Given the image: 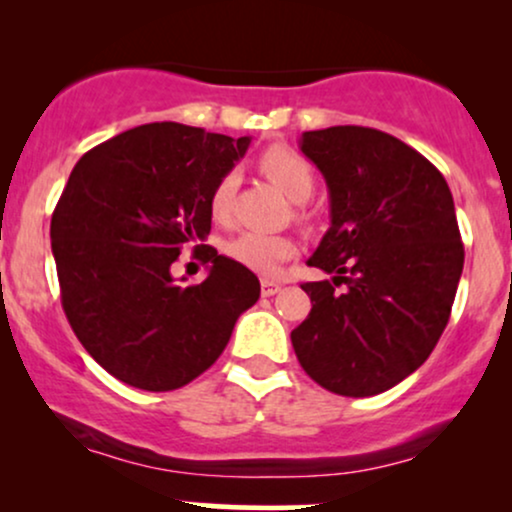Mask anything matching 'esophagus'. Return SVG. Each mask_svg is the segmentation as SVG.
Masks as SVG:
<instances>
[{"instance_id":"obj_1","label":"esophagus","mask_w":512,"mask_h":512,"mask_svg":"<svg viewBox=\"0 0 512 512\" xmlns=\"http://www.w3.org/2000/svg\"><path fill=\"white\" fill-rule=\"evenodd\" d=\"M281 291V284H276V281H269V279H262V296H274V293Z\"/></svg>"}]
</instances>
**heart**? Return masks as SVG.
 I'll use <instances>...</instances> for the list:
<instances>
[{"label":"heart","mask_w":512,"mask_h":512,"mask_svg":"<svg viewBox=\"0 0 512 512\" xmlns=\"http://www.w3.org/2000/svg\"><path fill=\"white\" fill-rule=\"evenodd\" d=\"M257 168L267 180H272L286 197L293 202H303L310 197L315 187V170L310 161L298 151L289 149L284 144H274L264 149L257 158ZM238 190V175L233 170L223 173L216 185L211 187L209 211L219 223L231 221L233 216V199ZM296 243L286 236H269V233L248 231L240 233L228 243V255L233 260L252 269V272L272 276L281 269V264L296 255Z\"/></svg>","instance_id":"obj_1"}]
</instances>
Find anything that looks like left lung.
<instances>
[{
	"label": "left lung",
	"instance_id": "1",
	"mask_svg": "<svg viewBox=\"0 0 512 512\" xmlns=\"http://www.w3.org/2000/svg\"><path fill=\"white\" fill-rule=\"evenodd\" d=\"M301 151L330 187L332 226L308 264L332 281L301 284L313 308L293 351L334 395H380L431 356L450 320L464 264L450 187L373 127L305 132Z\"/></svg>",
	"mask_w": 512,
	"mask_h": 512
}]
</instances>
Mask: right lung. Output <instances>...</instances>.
<instances>
[{
  "label": "right lung",
  "mask_w": 512,
  "mask_h": 512,
  "mask_svg": "<svg viewBox=\"0 0 512 512\" xmlns=\"http://www.w3.org/2000/svg\"><path fill=\"white\" fill-rule=\"evenodd\" d=\"M178 122H151L79 158L52 211L62 308L84 349L122 383L168 392L202 375L260 281L211 245V187L248 151ZM195 244L208 279L178 287L169 264Z\"/></svg>",
  "instance_id": "1"
}]
</instances>
